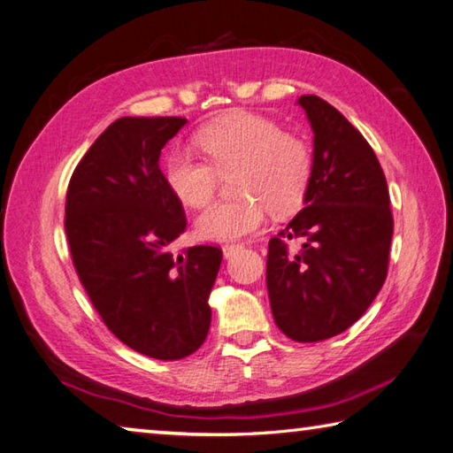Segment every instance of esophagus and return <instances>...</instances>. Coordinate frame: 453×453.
I'll return each instance as SVG.
<instances>
[{
	"instance_id": "esophagus-1",
	"label": "esophagus",
	"mask_w": 453,
	"mask_h": 453,
	"mask_svg": "<svg viewBox=\"0 0 453 453\" xmlns=\"http://www.w3.org/2000/svg\"><path fill=\"white\" fill-rule=\"evenodd\" d=\"M243 248V245L242 243H226L224 245V248H221V251H224V257L227 259V257H232V255L234 253H237V251H240Z\"/></svg>"
}]
</instances>
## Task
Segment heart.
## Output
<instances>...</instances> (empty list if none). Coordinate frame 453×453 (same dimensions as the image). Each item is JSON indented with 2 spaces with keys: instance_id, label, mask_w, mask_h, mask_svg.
<instances>
[{
  "instance_id": "heart-1",
  "label": "heart",
  "mask_w": 453,
  "mask_h": 453,
  "mask_svg": "<svg viewBox=\"0 0 453 453\" xmlns=\"http://www.w3.org/2000/svg\"><path fill=\"white\" fill-rule=\"evenodd\" d=\"M196 144L205 160L188 150L172 152L164 166L170 192L188 208L210 203L218 176L234 174L237 200L213 203L196 219V234L208 242H235L263 227L271 208L289 213L305 200L312 152L303 138L285 134L273 120L232 112L203 127Z\"/></svg>"
}]
</instances>
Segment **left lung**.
Returning <instances> with one entry per match:
<instances>
[{
    "label": "left lung",
    "instance_id": "8db88e82",
    "mask_svg": "<svg viewBox=\"0 0 453 453\" xmlns=\"http://www.w3.org/2000/svg\"><path fill=\"white\" fill-rule=\"evenodd\" d=\"M297 104L312 128L303 208L269 242L267 293L275 325L297 342L347 331L382 289L392 242L384 172L365 136L315 95ZM287 239L302 248L289 252Z\"/></svg>",
    "mask_w": 453,
    "mask_h": 453
}]
</instances>
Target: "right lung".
<instances>
[{"mask_svg":"<svg viewBox=\"0 0 453 453\" xmlns=\"http://www.w3.org/2000/svg\"><path fill=\"white\" fill-rule=\"evenodd\" d=\"M180 117H122L88 148L65 205L73 263L109 331L141 355L178 360L210 331V293L221 250L194 245L174 257L186 229L164 180L160 152L186 125Z\"/></svg>","mask_w":453,"mask_h":453,"instance_id":"1","label":"right lung"}]
</instances>
